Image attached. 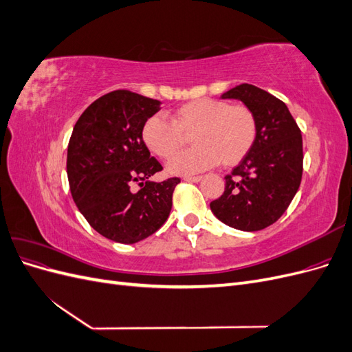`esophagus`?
<instances>
[{
    "label": "esophagus",
    "mask_w": 352,
    "mask_h": 352,
    "mask_svg": "<svg viewBox=\"0 0 352 352\" xmlns=\"http://www.w3.org/2000/svg\"><path fill=\"white\" fill-rule=\"evenodd\" d=\"M184 180L185 182H199V180H202V176H185Z\"/></svg>",
    "instance_id": "esophagus-1"
}]
</instances>
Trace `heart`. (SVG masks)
I'll return each mask as SVG.
<instances>
[{"instance_id": "obj_1", "label": "heart", "mask_w": 352, "mask_h": 352, "mask_svg": "<svg viewBox=\"0 0 352 352\" xmlns=\"http://www.w3.org/2000/svg\"><path fill=\"white\" fill-rule=\"evenodd\" d=\"M258 133L257 117L247 105H230L221 100L189 101L163 116L144 122L141 138L145 146L160 158H171L191 135L195 145L189 152L170 160L172 175H194L216 166H233L247 155Z\"/></svg>"}]
</instances>
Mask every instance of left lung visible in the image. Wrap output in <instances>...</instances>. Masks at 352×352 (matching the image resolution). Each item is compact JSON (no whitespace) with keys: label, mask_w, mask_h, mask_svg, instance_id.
<instances>
[{"label":"left lung","mask_w":352,"mask_h":352,"mask_svg":"<svg viewBox=\"0 0 352 352\" xmlns=\"http://www.w3.org/2000/svg\"><path fill=\"white\" fill-rule=\"evenodd\" d=\"M221 98L239 100L251 109L258 133L251 151L226 175L225 192L210 208L230 228L261 230L280 219L300 188L301 131L283 101L254 85H238Z\"/></svg>","instance_id":"8db88e82"}]
</instances>
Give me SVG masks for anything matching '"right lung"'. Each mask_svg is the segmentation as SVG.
I'll use <instances>...</instances> for the list:
<instances>
[{
	"label": "right lung",
	"instance_id": "right-lung-1",
	"mask_svg": "<svg viewBox=\"0 0 352 352\" xmlns=\"http://www.w3.org/2000/svg\"><path fill=\"white\" fill-rule=\"evenodd\" d=\"M158 100L126 89L95 100L73 127L67 177L79 211L100 235L120 243L140 242L164 225L179 177L153 182L163 167L141 138ZM136 182L142 186L133 191Z\"/></svg>",
	"mask_w": 352,
	"mask_h": 352
}]
</instances>
